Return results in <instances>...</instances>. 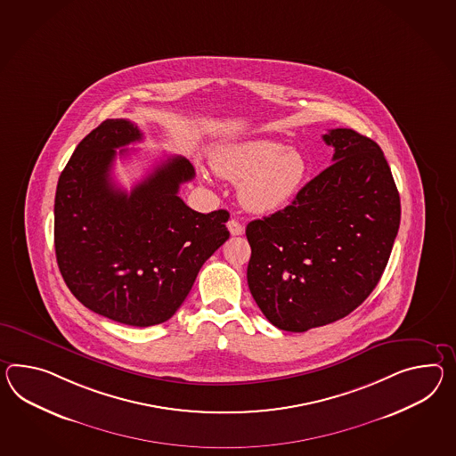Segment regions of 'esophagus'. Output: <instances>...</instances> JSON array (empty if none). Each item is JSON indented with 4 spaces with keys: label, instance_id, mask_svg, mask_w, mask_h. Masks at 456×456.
Returning <instances> with one entry per match:
<instances>
[{
    "label": "esophagus",
    "instance_id": "1",
    "mask_svg": "<svg viewBox=\"0 0 456 456\" xmlns=\"http://www.w3.org/2000/svg\"><path fill=\"white\" fill-rule=\"evenodd\" d=\"M227 229H229V232L232 233V235H242L244 233V225L239 223V221H235V219H231L227 223Z\"/></svg>",
    "mask_w": 456,
    "mask_h": 456
}]
</instances>
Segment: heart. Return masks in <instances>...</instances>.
<instances>
[{
    "mask_svg": "<svg viewBox=\"0 0 456 456\" xmlns=\"http://www.w3.org/2000/svg\"><path fill=\"white\" fill-rule=\"evenodd\" d=\"M211 165L223 178L242 183L240 200L256 214L283 209L308 176L305 156L272 140L221 146L212 153Z\"/></svg>",
    "mask_w": 456,
    "mask_h": 456,
    "instance_id": "b5f03b06",
    "label": "heart"
}]
</instances>
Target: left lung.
<instances>
[{"instance_id": "left-lung-1", "label": "left lung", "mask_w": 456, "mask_h": 456, "mask_svg": "<svg viewBox=\"0 0 456 456\" xmlns=\"http://www.w3.org/2000/svg\"><path fill=\"white\" fill-rule=\"evenodd\" d=\"M322 140L333 165L245 229L250 293L268 322L291 333L338 322L366 300L399 232V191L380 146L351 128Z\"/></svg>"}]
</instances>
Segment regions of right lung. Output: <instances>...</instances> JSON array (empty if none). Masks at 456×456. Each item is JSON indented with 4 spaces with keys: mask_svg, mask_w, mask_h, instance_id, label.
I'll return each mask as SVG.
<instances>
[{
    "mask_svg": "<svg viewBox=\"0 0 456 456\" xmlns=\"http://www.w3.org/2000/svg\"><path fill=\"white\" fill-rule=\"evenodd\" d=\"M142 138L134 123L111 118L78 143L57 183L54 245L61 275L86 308L146 328L178 311L231 233L229 212L200 214L179 198L196 175L183 156H169L130 192L113 183L117 148Z\"/></svg>",
    "mask_w": 456,
    "mask_h": 456,
    "instance_id": "add662e5",
    "label": "right lung"
}]
</instances>
